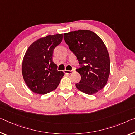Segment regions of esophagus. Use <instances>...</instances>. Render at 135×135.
Here are the masks:
<instances>
[{"mask_svg":"<svg viewBox=\"0 0 135 135\" xmlns=\"http://www.w3.org/2000/svg\"><path fill=\"white\" fill-rule=\"evenodd\" d=\"M64 72L66 74H72L74 72V70H65Z\"/></svg>","mask_w":135,"mask_h":135,"instance_id":"1","label":"esophagus"}]
</instances>
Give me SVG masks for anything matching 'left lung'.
Here are the masks:
<instances>
[{"label":"left lung","instance_id":"left-lung-1","mask_svg":"<svg viewBox=\"0 0 135 135\" xmlns=\"http://www.w3.org/2000/svg\"><path fill=\"white\" fill-rule=\"evenodd\" d=\"M63 35L65 42L77 57L80 66L76 69L81 77L75 84L76 88L88 95L96 94L105 86L110 70L105 44L90 30H80Z\"/></svg>","mask_w":135,"mask_h":135}]
</instances>
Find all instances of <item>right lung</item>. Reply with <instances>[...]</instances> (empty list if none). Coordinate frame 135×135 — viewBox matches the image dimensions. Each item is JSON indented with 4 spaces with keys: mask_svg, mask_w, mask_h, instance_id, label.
<instances>
[{
    "mask_svg": "<svg viewBox=\"0 0 135 135\" xmlns=\"http://www.w3.org/2000/svg\"><path fill=\"white\" fill-rule=\"evenodd\" d=\"M62 40V34L49 35L34 41L27 49L22 71L25 82L33 92L44 95L59 86L64 73L58 71L52 54L54 49Z\"/></svg>",
    "mask_w": 135,
    "mask_h": 135,
    "instance_id": "1",
    "label": "right lung"
}]
</instances>
